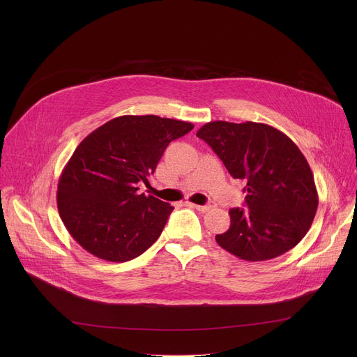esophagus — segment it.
<instances>
[{"label": "esophagus", "mask_w": 357, "mask_h": 357, "mask_svg": "<svg viewBox=\"0 0 357 357\" xmlns=\"http://www.w3.org/2000/svg\"><path fill=\"white\" fill-rule=\"evenodd\" d=\"M189 206H192V208H195L196 211H199V212H202V213H205V212H208V211H211L212 208H215V203H208V205H193V203H189Z\"/></svg>", "instance_id": "obj_1"}]
</instances>
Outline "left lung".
Listing matches in <instances>:
<instances>
[{"label": "left lung", "mask_w": 357, "mask_h": 357, "mask_svg": "<svg viewBox=\"0 0 357 357\" xmlns=\"http://www.w3.org/2000/svg\"><path fill=\"white\" fill-rule=\"evenodd\" d=\"M196 135L244 185L245 206L229 211L230 227L218 244L245 261L275 259L308 233L318 190L307 158L280 130L263 123L211 121Z\"/></svg>", "instance_id": "left-lung-1"}]
</instances>
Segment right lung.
<instances>
[{"label":"right lung","mask_w":357,"mask_h":357,"mask_svg":"<svg viewBox=\"0 0 357 357\" xmlns=\"http://www.w3.org/2000/svg\"><path fill=\"white\" fill-rule=\"evenodd\" d=\"M193 128L158 116H121L90 132L58 183V211L69 234L94 257L130 261L161 236L174 208L138 192L165 148Z\"/></svg>","instance_id":"obj_1"}]
</instances>
